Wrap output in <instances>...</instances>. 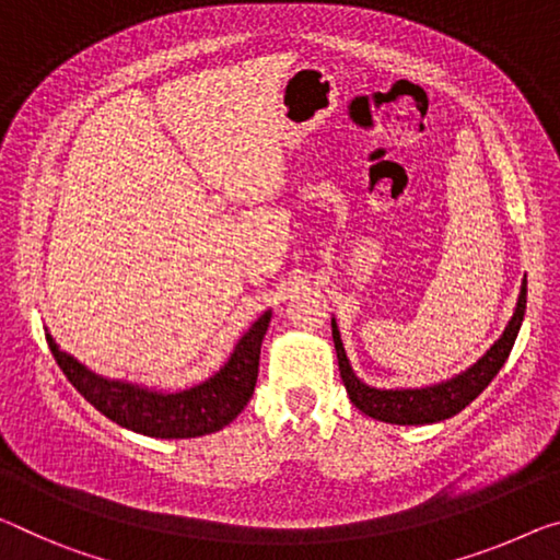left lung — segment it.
<instances>
[{
	"mask_svg": "<svg viewBox=\"0 0 560 560\" xmlns=\"http://www.w3.org/2000/svg\"><path fill=\"white\" fill-rule=\"evenodd\" d=\"M526 295L528 280L523 278L518 303H515L511 320L501 332V338H498L470 368L460 370V373H455L448 381L423 385V388H373V385L360 381L355 370L350 365L346 348H342L338 323H335L332 317V342L335 352H338L340 377L342 383H346L350 402L360 412H365L368 418L383 420V423L393 425H428L438 423V420L458 416L463 408L470 406V402L488 388L490 381L498 375V370H501L505 360H509L513 342L518 338V330L523 325V315H526Z\"/></svg>",
	"mask_w": 560,
	"mask_h": 560,
	"instance_id": "1",
	"label": "left lung"
}]
</instances>
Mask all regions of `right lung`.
<instances>
[{
	"label": "right lung",
	"mask_w": 560,
	"mask_h": 560,
	"mask_svg": "<svg viewBox=\"0 0 560 560\" xmlns=\"http://www.w3.org/2000/svg\"><path fill=\"white\" fill-rule=\"evenodd\" d=\"M270 317L272 310H265L250 325V330L235 342L230 358L220 365L218 373L183 390H160L142 383L94 373L70 352L59 348L47 328L45 335L51 355L62 368L67 381L102 416L127 430H135V433L177 441V438L218 433L250 402L257 383V365H260L262 338L270 328Z\"/></svg>",
	"instance_id": "add662e5"
}]
</instances>
